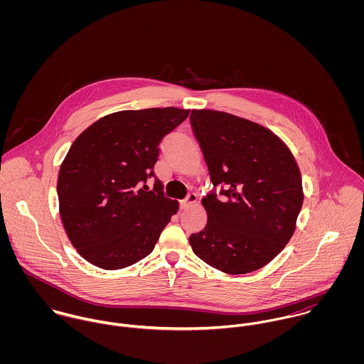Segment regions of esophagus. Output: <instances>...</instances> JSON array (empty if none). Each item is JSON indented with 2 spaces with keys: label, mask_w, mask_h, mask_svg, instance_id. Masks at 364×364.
I'll use <instances>...</instances> for the list:
<instances>
[{
  "label": "esophagus",
  "mask_w": 364,
  "mask_h": 364,
  "mask_svg": "<svg viewBox=\"0 0 364 364\" xmlns=\"http://www.w3.org/2000/svg\"><path fill=\"white\" fill-rule=\"evenodd\" d=\"M196 202H198V196H196L195 193H189V195L186 196V199L181 202V208H182V210H186V208H192Z\"/></svg>",
  "instance_id": "esophagus-1"
}]
</instances>
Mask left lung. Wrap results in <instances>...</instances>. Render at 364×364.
<instances>
[{
  "label": "left lung",
  "instance_id": "left-lung-1",
  "mask_svg": "<svg viewBox=\"0 0 364 364\" xmlns=\"http://www.w3.org/2000/svg\"><path fill=\"white\" fill-rule=\"evenodd\" d=\"M191 124L218 199H202L206 227L189 237L196 257L230 274L274 259L296 231L303 181L290 149L269 129L231 113L193 109Z\"/></svg>",
  "mask_w": 364,
  "mask_h": 364
}]
</instances>
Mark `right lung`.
<instances>
[{
	"label": "right lung",
	"instance_id": "right-lung-1",
	"mask_svg": "<svg viewBox=\"0 0 364 364\" xmlns=\"http://www.w3.org/2000/svg\"><path fill=\"white\" fill-rule=\"evenodd\" d=\"M189 109L151 107L106 114L71 144L60 165L57 195L68 240L106 270L150 255L179 203L149 191L162 139Z\"/></svg>",
	"mask_w": 364,
	"mask_h": 364
}]
</instances>
